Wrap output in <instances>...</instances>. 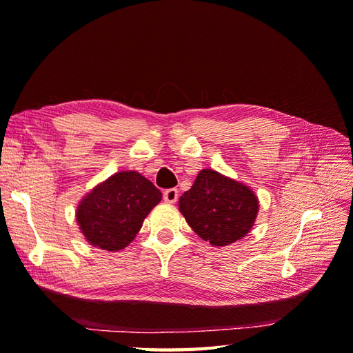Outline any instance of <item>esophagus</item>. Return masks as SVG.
Returning <instances> with one entry per match:
<instances>
[{
  "label": "esophagus",
  "instance_id": "1",
  "mask_svg": "<svg viewBox=\"0 0 353 353\" xmlns=\"http://www.w3.org/2000/svg\"><path fill=\"white\" fill-rule=\"evenodd\" d=\"M177 197H179V191L176 188H170L163 191V200L167 201V203H174Z\"/></svg>",
  "mask_w": 353,
  "mask_h": 353
}]
</instances>
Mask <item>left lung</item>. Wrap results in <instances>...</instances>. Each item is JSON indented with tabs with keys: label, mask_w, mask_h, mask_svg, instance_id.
Returning <instances> with one entry per match:
<instances>
[{
	"label": "left lung",
	"mask_w": 353,
	"mask_h": 353,
	"mask_svg": "<svg viewBox=\"0 0 353 353\" xmlns=\"http://www.w3.org/2000/svg\"><path fill=\"white\" fill-rule=\"evenodd\" d=\"M258 199L243 183L214 170H201L179 200V209L196 234L212 245H228L249 234Z\"/></svg>",
	"instance_id": "obj_1"
}]
</instances>
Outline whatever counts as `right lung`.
Wrapping results in <instances>:
<instances>
[{
	"mask_svg": "<svg viewBox=\"0 0 353 353\" xmlns=\"http://www.w3.org/2000/svg\"><path fill=\"white\" fill-rule=\"evenodd\" d=\"M162 192L137 171H121L81 200L77 221L92 245L117 252L133 241Z\"/></svg>",
	"mask_w": 353,
	"mask_h": 353,
	"instance_id": "obj_1",
	"label": "right lung"
}]
</instances>
